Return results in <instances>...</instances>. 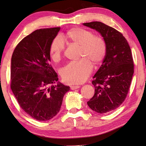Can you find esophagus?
<instances>
[{"instance_id":"obj_1","label":"esophagus","mask_w":146,"mask_h":146,"mask_svg":"<svg viewBox=\"0 0 146 146\" xmlns=\"http://www.w3.org/2000/svg\"><path fill=\"white\" fill-rule=\"evenodd\" d=\"M80 88V86H70V89L74 90H76L78 89V88Z\"/></svg>"}]
</instances>
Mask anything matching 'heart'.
Here are the masks:
<instances>
[{
  "label": "heart",
  "instance_id": "heart-1",
  "mask_svg": "<svg viewBox=\"0 0 146 146\" xmlns=\"http://www.w3.org/2000/svg\"><path fill=\"white\" fill-rule=\"evenodd\" d=\"M65 36L70 42L80 46V57L84 58L66 65L61 70V77L66 83H82L91 74L92 63L94 65L99 64L104 59L107 53L106 42L102 37L94 35L91 31L78 27L68 30ZM64 47V41L61 36H57L52 41L50 55L54 62L58 63L61 60Z\"/></svg>",
  "mask_w": 146,
  "mask_h": 146
}]
</instances>
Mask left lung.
Listing matches in <instances>:
<instances>
[{
  "label": "left lung",
  "instance_id": "obj_1",
  "mask_svg": "<svg viewBox=\"0 0 146 146\" xmlns=\"http://www.w3.org/2000/svg\"><path fill=\"white\" fill-rule=\"evenodd\" d=\"M99 32L106 42L107 53L93 77L95 92L88 102L89 107L98 113L116 109L125 100L134 72L131 48L119 31L100 22L83 23Z\"/></svg>",
  "mask_w": 146,
  "mask_h": 146
}]
</instances>
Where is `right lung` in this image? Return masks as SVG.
Wrapping results in <instances>:
<instances>
[{"label":"right lung","instance_id":"add662e5","mask_svg":"<svg viewBox=\"0 0 146 146\" xmlns=\"http://www.w3.org/2000/svg\"><path fill=\"white\" fill-rule=\"evenodd\" d=\"M60 27L34 31L18 43L11 57V89L24 111L33 119L56 116L70 87L58 82L50 63V47Z\"/></svg>","mask_w":146,"mask_h":146}]
</instances>
